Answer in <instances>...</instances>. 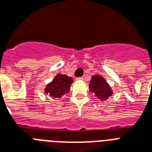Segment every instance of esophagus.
Returning a JSON list of instances; mask_svg holds the SVG:
<instances>
[{
  "instance_id": "esophagus-1",
  "label": "esophagus",
  "mask_w": 152,
  "mask_h": 152,
  "mask_svg": "<svg viewBox=\"0 0 152 152\" xmlns=\"http://www.w3.org/2000/svg\"><path fill=\"white\" fill-rule=\"evenodd\" d=\"M76 80H78V81H82L83 80V77H77Z\"/></svg>"
}]
</instances>
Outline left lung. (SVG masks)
<instances>
[{
  "instance_id": "1",
  "label": "left lung",
  "mask_w": 152,
  "mask_h": 152,
  "mask_svg": "<svg viewBox=\"0 0 152 152\" xmlns=\"http://www.w3.org/2000/svg\"><path fill=\"white\" fill-rule=\"evenodd\" d=\"M88 89L94 93V96L97 99L101 101H105L113 95L112 88L101 75L92 76L90 83L88 85Z\"/></svg>"
}]
</instances>
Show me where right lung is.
<instances>
[{
	"instance_id": "add662e5",
	"label": "right lung",
	"mask_w": 152,
	"mask_h": 152,
	"mask_svg": "<svg viewBox=\"0 0 152 152\" xmlns=\"http://www.w3.org/2000/svg\"><path fill=\"white\" fill-rule=\"evenodd\" d=\"M74 80L66 75L57 74L52 82L46 85L44 93L53 99H61V97L70 92V86Z\"/></svg>"
}]
</instances>
